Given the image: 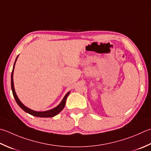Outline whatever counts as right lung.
Here are the masks:
<instances>
[{
	"label": "right lung",
	"instance_id": "1",
	"mask_svg": "<svg viewBox=\"0 0 151 151\" xmlns=\"http://www.w3.org/2000/svg\"><path fill=\"white\" fill-rule=\"evenodd\" d=\"M19 55L17 56V58L15 60L14 66H13V70L12 72V75H11V87H12V91L13 93V96L14 99H16V101L19 107L22 108L23 111L26 113H27L29 114H30L32 116H37V117H41V118H48V117H53L55 116V115L58 114L60 112L63 110V108L65 107V102H66V99L67 98V96L69 95V93L70 91H68V92L66 93V95L64 96V97L62 99V101L61 103L59 104L57 107H54V109H50L48 111H36L34 110H32V109H29L28 107H27L25 105H24L22 103V101H20L19 99L17 97V94L16 93V91H15V88H14V80H13V75H14V67H15V65H16V61L17 60V58H18Z\"/></svg>",
	"mask_w": 151,
	"mask_h": 151
}]
</instances>
